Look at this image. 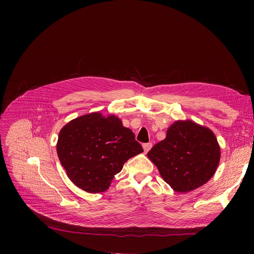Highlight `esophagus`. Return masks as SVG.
I'll use <instances>...</instances> for the list:
<instances>
[{
    "mask_svg": "<svg viewBox=\"0 0 254 254\" xmlns=\"http://www.w3.org/2000/svg\"><path fill=\"white\" fill-rule=\"evenodd\" d=\"M152 147V143H145L143 144V149H144V152L147 153Z\"/></svg>",
    "mask_w": 254,
    "mask_h": 254,
    "instance_id": "1",
    "label": "esophagus"
}]
</instances>
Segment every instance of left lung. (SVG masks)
<instances>
[{"mask_svg": "<svg viewBox=\"0 0 254 254\" xmlns=\"http://www.w3.org/2000/svg\"><path fill=\"white\" fill-rule=\"evenodd\" d=\"M163 179L177 192H189L207 183L220 161V147L210 128L191 120H177L167 137L147 153Z\"/></svg>", "mask_w": 254, "mask_h": 254, "instance_id": "1", "label": "left lung"}]
</instances>
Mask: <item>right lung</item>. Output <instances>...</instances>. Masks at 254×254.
Segmentation results:
<instances>
[{
  "label": "right lung",
  "instance_id": "right-lung-1",
  "mask_svg": "<svg viewBox=\"0 0 254 254\" xmlns=\"http://www.w3.org/2000/svg\"><path fill=\"white\" fill-rule=\"evenodd\" d=\"M57 152L70 180L89 193L106 191L130 157L143 152L117 116L92 112L63 127Z\"/></svg>",
  "mask_w": 254,
  "mask_h": 254
}]
</instances>
